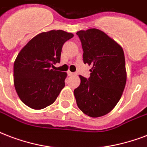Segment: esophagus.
Returning <instances> with one entry per match:
<instances>
[{"label": "esophagus", "instance_id": "34e87169", "mask_svg": "<svg viewBox=\"0 0 147 147\" xmlns=\"http://www.w3.org/2000/svg\"><path fill=\"white\" fill-rule=\"evenodd\" d=\"M67 74L69 76H73V75H74V73L70 72V71H67Z\"/></svg>", "mask_w": 147, "mask_h": 147}]
</instances>
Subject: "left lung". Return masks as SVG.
<instances>
[{
    "label": "left lung",
    "instance_id": "left-lung-1",
    "mask_svg": "<svg viewBox=\"0 0 147 147\" xmlns=\"http://www.w3.org/2000/svg\"><path fill=\"white\" fill-rule=\"evenodd\" d=\"M84 51V63L91 65L89 79L79 76L74 90L77 107L90 117L107 114L122 96L127 82L125 57L122 47L96 28L77 31Z\"/></svg>",
    "mask_w": 147,
    "mask_h": 147
}]
</instances>
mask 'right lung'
Here are the masks:
<instances>
[{"mask_svg":"<svg viewBox=\"0 0 147 147\" xmlns=\"http://www.w3.org/2000/svg\"><path fill=\"white\" fill-rule=\"evenodd\" d=\"M73 37L62 30L40 33L19 52L13 63V84L25 105L41 110L56 100L67 74L51 67L61 61L62 47Z\"/></svg>","mask_w":147,"mask_h":147,"instance_id":"obj_1","label":"right lung"}]
</instances>
